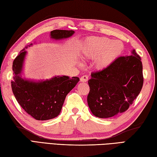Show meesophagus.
Wrapping results in <instances>:
<instances>
[{
    "label": "esophagus",
    "mask_w": 157,
    "mask_h": 157,
    "mask_svg": "<svg viewBox=\"0 0 157 157\" xmlns=\"http://www.w3.org/2000/svg\"><path fill=\"white\" fill-rule=\"evenodd\" d=\"M88 80V75H83L81 77L80 81L82 82H86Z\"/></svg>",
    "instance_id": "esophagus-1"
}]
</instances>
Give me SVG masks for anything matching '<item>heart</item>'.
Here are the masks:
<instances>
[{
    "label": "heart",
    "instance_id": "b5f03b06",
    "mask_svg": "<svg viewBox=\"0 0 157 157\" xmlns=\"http://www.w3.org/2000/svg\"><path fill=\"white\" fill-rule=\"evenodd\" d=\"M123 51L121 41H113L106 37H90L83 42L79 55L85 59L96 60L98 69H104L114 62Z\"/></svg>",
    "mask_w": 157,
    "mask_h": 157
}]
</instances>
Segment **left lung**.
Segmentation results:
<instances>
[{"label": "left lung", "mask_w": 157, "mask_h": 157, "mask_svg": "<svg viewBox=\"0 0 157 157\" xmlns=\"http://www.w3.org/2000/svg\"><path fill=\"white\" fill-rule=\"evenodd\" d=\"M132 53L92 73L87 101L94 116L109 118L125 112L140 92L144 82L141 58L135 50Z\"/></svg>", "instance_id": "8db88e82"}]
</instances>
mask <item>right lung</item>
<instances>
[{"label": "right lung", "mask_w": 157, "mask_h": 157, "mask_svg": "<svg viewBox=\"0 0 157 157\" xmlns=\"http://www.w3.org/2000/svg\"><path fill=\"white\" fill-rule=\"evenodd\" d=\"M74 33L73 30L55 29L51 32V38L61 40L70 37ZM32 45H28L29 47ZM25 48L20 51L13 63V94L24 111L35 119L44 121L55 118L60 114L66 96L78 84L79 78L63 75L39 82L22 78L23 64L27 53Z\"/></svg>", "instance_id": "right-lung-1"}]
</instances>
